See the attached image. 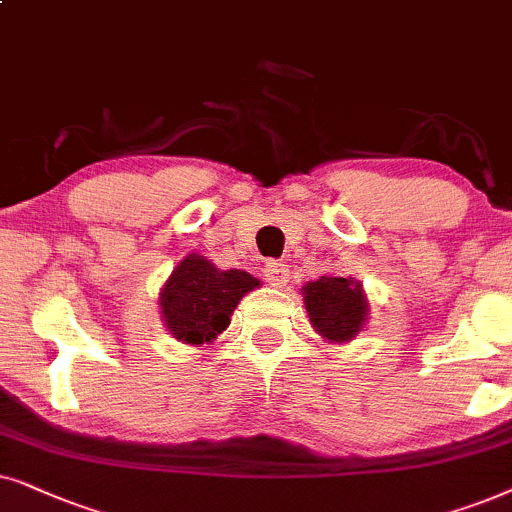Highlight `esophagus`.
I'll return each mask as SVG.
<instances>
[{"label":"esophagus","mask_w":512,"mask_h":512,"mask_svg":"<svg viewBox=\"0 0 512 512\" xmlns=\"http://www.w3.org/2000/svg\"><path fill=\"white\" fill-rule=\"evenodd\" d=\"M290 278V269L288 264L283 262H267V267H264V281H267L271 288H283L285 283H288Z\"/></svg>","instance_id":"esophagus-1"}]
</instances>
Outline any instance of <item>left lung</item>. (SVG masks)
<instances>
[{
	"instance_id": "obj_1",
	"label": "left lung",
	"mask_w": 512,
	"mask_h": 512,
	"mask_svg": "<svg viewBox=\"0 0 512 512\" xmlns=\"http://www.w3.org/2000/svg\"><path fill=\"white\" fill-rule=\"evenodd\" d=\"M302 297L309 323L323 342H351L370 318V302L363 283L353 276H320L304 285Z\"/></svg>"
}]
</instances>
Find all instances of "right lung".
Returning a JSON list of instances; mask_svg holds the SVG:
<instances>
[{
    "label": "right lung",
    "instance_id": "obj_1",
    "mask_svg": "<svg viewBox=\"0 0 512 512\" xmlns=\"http://www.w3.org/2000/svg\"><path fill=\"white\" fill-rule=\"evenodd\" d=\"M255 288L260 281L248 271H222L199 252H189L159 292L161 320L177 342L210 344L227 330L238 302Z\"/></svg>",
    "mask_w": 512,
    "mask_h": 512
}]
</instances>
